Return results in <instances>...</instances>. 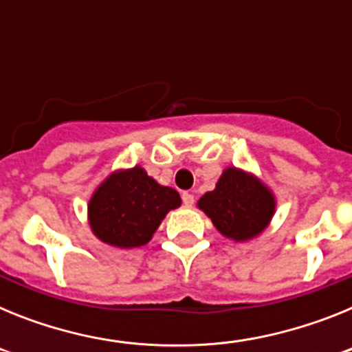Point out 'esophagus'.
Listing matches in <instances>:
<instances>
[{"label":"esophagus","mask_w":352,"mask_h":352,"mask_svg":"<svg viewBox=\"0 0 352 352\" xmlns=\"http://www.w3.org/2000/svg\"><path fill=\"white\" fill-rule=\"evenodd\" d=\"M182 199H183V204H185V208L194 206L195 199H194V195H192V194H188V192H183Z\"/></svg>","instance_id":"obj_1"}]
</instances>
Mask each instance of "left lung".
Returning <instances> with one entry per match:
<instances>
[{
  "label": "left lung",
  "instance_id": "left-lung-1",
  "mask_svg": "<svg viewBox=\"0 0 352 352\" xmlns=\"http://www.w3.org/2000/svg\"><path fill=\"white\" fill-rule=\"evenodd\" d=\"M222 236L234 241H248L270 226L275 214L276 199L270 186L257 176L238 167H227L214 190L197 201Z\"/></svg>",
  "mask_w": 352,
  "mask_h": 352
}]
</instances>
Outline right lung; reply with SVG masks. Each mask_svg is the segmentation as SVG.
Here are the masks:
<instances>
[{
    "label": "right lung",
    "instance_id": "add662e5",
    "mask_svg": "<svg viewBox=\"0 0 352 352\" xmlns=\"http://www.w3.org/2000/svg\"><path fill=\"white\" fill-rule=\"evenodd\" d=\"M179 206L178 192L135 166L114 170L96 186L88 203V222L104 243L138 248L148 243L166 214Z\"/></svg>",
    "mask_w": 352,
    "mask_h": 352
}]
</instances>
